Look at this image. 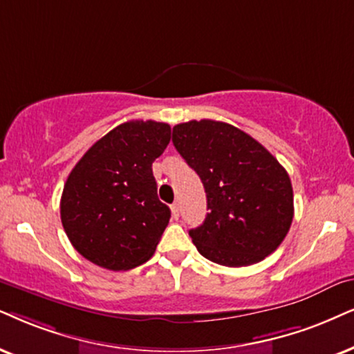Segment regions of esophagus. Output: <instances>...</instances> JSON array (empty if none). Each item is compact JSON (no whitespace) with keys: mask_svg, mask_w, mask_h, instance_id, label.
<instances>
[{"mask_svg":"<svg viewBox=\"0 0 354 354\" xmlns=\"http://www.w3.org/2000/svg\"><path fill=\"white\" fill-rule=\"evenodd\" d=\"M171 214H173L174 218L180 217V204H178V203L171 204Z\"/></svg>","mask_w":354,"mask_h":354,"instance_id":"34e87169","label":"esophagus"}]
</instances>
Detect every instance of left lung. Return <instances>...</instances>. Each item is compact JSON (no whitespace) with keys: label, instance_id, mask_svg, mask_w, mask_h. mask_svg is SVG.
Segmentation results:
<instances>
[{"label":"left lung","instance_id":"1","mask_svg":"<svg viewBox=\"0 0 354 354\" xmlns=\"http://www.w3.org/2000/svg\"><path fill=\"white\" fill-rule=\"evenodd\" d=\"M173 145L199 174L207 198L192 243L217 265L240 268L265 259L288 235L294 217L289 174L259 142L218 120L173 127Z\"/></svg>","mask_w":354,"mask_h":354}]
</instances>
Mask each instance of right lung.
I'll use <instances>...</instances> for the list:
<instances>
[{"mask_svg": "<svg viewBox=\"0 0 354 354\" xmlns=\"http://www.w3.org/2000/svg\"><path fill=\"white\" fill-rule=\"evenodd\" d=\"M169 138L168 124L129 120L75 165L64 186L60 217L82 257L111 271L132 270L151 258L171 217L156 194L151 163Z\"/></svg>", "mask_w": 354, "mask_h": 354, "instance_id": "obj_1", "label": "right lung"}]
</instances>
